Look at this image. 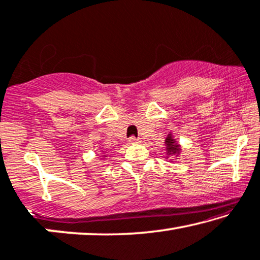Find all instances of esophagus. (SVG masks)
<instances>
[{"label": "esophagus", "instance_id": "obj_1", "mask_svg": "<svg viewBox=\"0 0 260 260\" xmlns=\"http://www.w3.org/2000/svg\"><path fill=\"white\" fill-rule=\"evenodd\" d=\"M128 142H129V143H137V142H139V139L135 138V137H131V138L128 139Z\"/></svg>", "mask_w": 260, "mask_h": 260}]
</instances>
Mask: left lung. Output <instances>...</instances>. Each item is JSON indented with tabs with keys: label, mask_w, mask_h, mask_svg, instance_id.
Wrapping results in <instances>:
<instances>
[{
	"label": "left lung",
	"mask_w": 260,
	"mask_h": 260,
	"mask_svg": "<svg viewBox=\"0 0 260 260\" xmlns=\"http://www.w3.org/2000/svg\"><path fill=\"white\" fill-rule=\"evenodd\" d=\"M166 149H167V153L169 155H175L180 152L179 145H177L176 141L172 138V134H169L168 138L166 139Z\"/></svg>",
	"instance_id": "obj_1"
}]
</instances>
